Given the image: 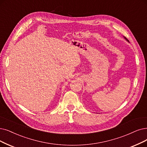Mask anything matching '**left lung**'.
Instances as JSON below:
<instances>
[{"mask_svg": "<svg viewBox=\"0 0 147 147\" xmlns=\"http://www.w3.org/2000/svg\"><path fill=\"white\" fill-rule=\"evenodd\" d=\"M124 38H125V39L127 41H128V40H127V39L125 37H124Z\"/></svg>", "mask_w": 147, "mask_h": 147, "instance_id": "8db88e82", "label": "left lung"}]
</instances>
